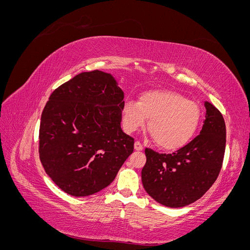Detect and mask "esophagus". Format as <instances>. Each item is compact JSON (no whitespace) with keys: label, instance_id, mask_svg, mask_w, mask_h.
<instances>
[{"label":"esophagus","instance_id":"obj_1","mask_svg":"<svg viewBox=\"0 0 250 250\" xmlns=\"http://www.w3.org/2000/svg\"><path fill=\"white\" fill-rule=\"evenodd\" d=\"M134 149L137 150V151H142L143 150V146H142V144L140 143V142H135L134 143Z\"/></svg>","mask_w":250,"mask_h":250}]
</instances>
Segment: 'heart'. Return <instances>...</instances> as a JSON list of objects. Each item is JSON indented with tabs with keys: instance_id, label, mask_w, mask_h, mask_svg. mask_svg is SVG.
<instances>
[{
	"instance_id": "heart-1",
	"label": "heart",
	"mask_w": 250,
	"mask_h": 250,
	"mask_svg": "<svg viewBox=\"0 0 250 250\" xmlns=\"http://www.w3.org/2000/svg\"><path fill=\"white\" fill-rule=\"evenodd\" d=\"M123 126L127 132H134L148 123V130L155 143L165 150L185 146L196 132L201 111L197 103L168 89L147 90L139 102L128 100L123 110Z\"/></svg>"
}]
</instances>
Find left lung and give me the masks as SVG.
<instances>
[{
    "instance_id": "1",
    "label": "left lung",
    "mask_w": 250,
    "mask_h": 250,
    "mask_svg": "<svg viewBox=\"0 0 250 250\" xmlns=\"http://www.w3.org/2000/svg\"><path fill=\"white\" fill-rule=\"evenodd\" d=\"M206 120L193 141L172 154L146 148L142 183L158 203L183 208L198 200L220 173L226 143L224 119L213 104L206 101Z\"/></svg>"
}]
</instances>
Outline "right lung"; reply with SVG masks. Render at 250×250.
<instances>
[{
	"instance_id": "1",
	"label": "right lung",
	"mask_w": 250,
	"mask_h": 250,
	"mask_svg": "<svg viewBox=\"0 0 250 250\" xmlns=\"http://www.w3.org/2000/svg\"><path fill=\"white\" fill-rule=\"evenodd\" d=\"M124 93L112 75L83 72L57 87L40 126V158L62 190L75 197L101 191L133 151L121 128Z\"/></svg>"
}]
</instances>
